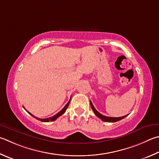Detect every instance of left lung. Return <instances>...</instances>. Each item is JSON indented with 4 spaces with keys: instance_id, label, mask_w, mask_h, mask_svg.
<instances>
[{
    "instance_id": "8db88e82",
    "label": "left lung",
    "mask_w": 159,
    "mask_h": 159,
    "mask_svg": "<svg viewBox=\"0 0 159 159\" xmlns=\"http://www.w3.org/2000/svg\"><path fill=\"white\" fill-rule=\"evenodd\" d=\"M90 106H91V108L92 109V111L94 112V114L97 115V116L100 118L101 120L102 121H104V122H117V121H120L121 120L124 119V118L126 117L127 115H125V116H122V117H107V116H105V115H103L102 114L99 113V112H98L95 108L94 107L93 104H92V102L90 101Z\"/></svg>"
}]
</instances>
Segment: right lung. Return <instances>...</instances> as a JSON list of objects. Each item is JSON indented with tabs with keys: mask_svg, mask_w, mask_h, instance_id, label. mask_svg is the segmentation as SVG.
Wrapping results in <instances>:
<instances>
[{
	"mask_svg": "<svg viewBox=\"0 0 159 159\" xmlns=\"http://www.w3.org/2000/svg\"><path fill=\"white\" fill-rule=\"evenodd\" d=\"M70 101H71V98H70V101H69L68 102V103H67V104L65 105V106L64 108H63L61 111H60L59 112H57V113L56 114V115H55L54 116H53V117H48V118H46V119H40V118H37V117H34V115H32L30 112H29L28 111H27L26 110H25V111H26L28 113H29L30 115H32V116L33 117H34V118H36L37 120H39V121H41V122H50V121H55L56 120L57 117H59L60 116H61L62 115H63L65 113V112L66 111V110H67V107L69 106V104H70ZM25 109V108H24Z\"/></svg>",
	"mask_w": 159,
	"mask_h": 159,
	"instance_id": "obj_1",
	"label": "right lung"
}]
</instances>
